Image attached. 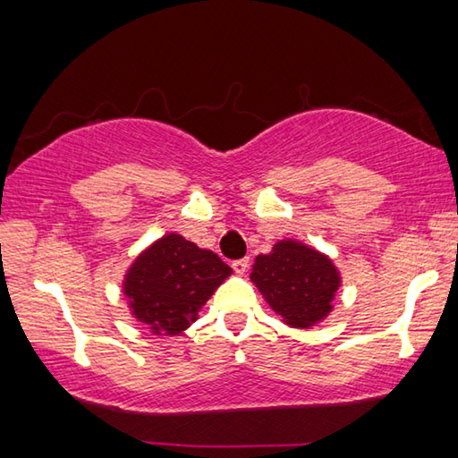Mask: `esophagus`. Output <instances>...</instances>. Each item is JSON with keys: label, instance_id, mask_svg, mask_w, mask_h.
<instances>
[{"label": "esophagus", "instance_id": "1", "mask_svg": "<svg viewBox=\"0 0 458 458\" xmlns=\"http://www.w3.org/2000/svg\"><path fill=\"white\" fill-rule=\"evenodd\" d=\"M232 268H234L236 275L242 276V275L246 273V270H248V259H238V260H234V262H232Z\"/></svg>", "mask_w": 458, "mask_h": 458}]
</instances>
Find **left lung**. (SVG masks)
<instances>
[{"label":"left lung","mask_w":458,"mask_h":458,"mask_svg":"<svg viewBox=\"0 0 458 458\" xmlns=\"http://www.w3.org/2000/svg\"><path fill=\"white\" fill-rule=\"evenodd\" d=\"M250 281L283 323L309 329L333 311L341 275L327 254L286 238L254 259Z\"/></svg>","instance_id":"obj_1"}]
</instances>
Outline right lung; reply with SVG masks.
I'll return each mask as SVG.
<instances>
[{
    "label": "right lung",
    "instance_id": "right-lung-1",
    "mask_svg": "<svg viewBox=\"0 0 458 458\" xmlns=\"http://www.w3.org/2000/svg\"><path fill=\"white\" fill-rule=\"evenodd\" d=\"M230 275L218 254L172 232L131 262L123 294L131 315L153 335H180Z\"/></svg>",
    "mask_w": 458,
    "mask_h": 458
}]
</instances>
